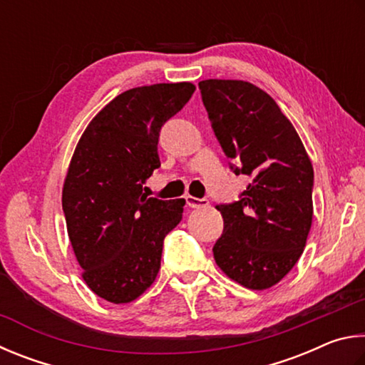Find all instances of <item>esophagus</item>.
Listing matches in <instances>:
<instances>
[{"label":"esophagus","mask_w":365,"mask_h":365,"mask_svg":"<svg viewBox=\"0 0 365 365\" xmlns=\"http://www.w3.org/2000/svg\"><path fill=\"white\" fill-rule=\"evenodd\" d=\"M186 203L190 208H205L210 205V202L207 199H197V197L192 195H186Z\"/></svg>","instance_id":"1"}]
</instances>
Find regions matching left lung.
Returning <instances> with one entry per match:
<instances>
[{
  "mask_svg": "<svg viewBox=\"0 0 365 365\" xmlns=\"http://www.w3.org/2000/svg\"><path fill=\"white\" fill-rule=\"evenodd\" d=\"M202 101L235 175L250 178L239 202L216 205L225 229L216 264L252 290L280 282L312 225L314 170L290 120L269 94L242 80H203Z\"/></svg>",
  "mask_w": 365,
  "mask_h": 365,
  "instance_id": "left-lung-1",
  "label": "left lung"
}]
</instances>
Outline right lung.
Segmentation results:
<instances>
[{"label":"right lung","mask_w":365,"mask_h":365,"mask_svg":"<svg viewBox=\"0 0 365 365\" xmlns=\"http://www.w3.org/2000/svg\"><path fill=\"white\" fill-rule=\"evenodd\" d=\"M194 91L187 81L128 89L89 121L75 147L62 210L81 277L107 302L131 303L155 282L165 235L182 218L186 200L143 190L160 166V130Z\"/></svg>","instance_id":"right-lung-1"}]
</instances>
